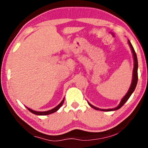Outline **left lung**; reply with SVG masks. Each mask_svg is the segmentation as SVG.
<instances>
[{
	"mask_svg": "<svg viewBox=\"0 0 148 148\" xmlns=\"http://www.w3.org/2000/svg\"><path fill=\"white\" fill-rule=\"evenodd\" d=\"M129 46L131 48L132 54H133L134 62V69H133V76H132V83H131V87H130V88H129V91L127 92V93L125 95V96L122 99L121 101L120 102V103L119 104V106H117L116 108H115L108 109V110L99 109V108H98L93 106L92 105H91V104L89 103V106H91L92 108H94V109L97 110H101V111H106V112L114 111V110H118V109L120 108L123 106L124 104L127 101V100L129 99V97H131V95H132V92H133V91H134V89H135V88H136V86L137 85V82H138V60H137V56H136V52H135L134 49V47H133V46H132V44H131V42H130L129 40Z\"/></svg>",
	"mask_w": 148,
	"mask_h": 148,
	"instance_id": "8db88e82",
	"label": "left lung"
}]
</instances>
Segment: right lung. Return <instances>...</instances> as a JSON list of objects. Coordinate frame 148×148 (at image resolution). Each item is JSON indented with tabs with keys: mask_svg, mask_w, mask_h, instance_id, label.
Masks as SVG:
<instances>
[{
	"mask_svg": "<svg viewBox=\"0 0 148 148\" xmlns=\"http://www.w3.org/2000/svg\"><path fill=\"white\" fill-rule=\"evenodd\" d=\"M64 101V99H63V100H62V102L58 105V106H57L56 108H53L52 110H48V111H47V112H36V111H34V110L29 108H27V109H28L29 111L31 112V113L34 114L39 115V116H45V115L51 114L54 113V112H56V111H57V110H58L60 108H61V106H62V104H63Z\"/></svg>",
	"mask_w": 148,
	"mask_h": 148,
	"instance_id": "right-lung-1",
	"label": "right lung"
}]
</instances>
